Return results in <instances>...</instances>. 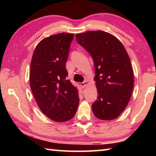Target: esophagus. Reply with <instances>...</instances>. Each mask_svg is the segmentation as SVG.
<instances>
[{
	"mask_svg": "<svg viewBox=\"0 0 156 156\" xmlns=\"http://www.w3.org/2000/svg\"><path fill=\"white\" fill-rule=\"evenodd\" d=\"M80 85V87H81L82 88H84V87L86 86V83H85V82H83V83H81Z\"/></svg>",
	"mask_w": 156,
	"mask_h": 156,
	"instance_id": "obj_1",
	"label": "esophagus"
}]
</instances>
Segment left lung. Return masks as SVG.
I'll return each instance as SVG.
<instances>
[{
    "instance_id": "obj_1",
    "label": "left lung",
    "mask_w": 156,
    "mask_h": 156,
    "mask_svg": "<svg viewBox=\"0 0 156 156\" xmlns=\"http://www.w3.org/2000/svg\"><path fill=\"white\" fill-rule=\"evenodd\" d=\"M78 44L94 60L97 100L91 105L96 118L112 120L127 106L133 88L131 61L121 42L102 31H89L76 35Z\"/></svg>"
}]
</instances>
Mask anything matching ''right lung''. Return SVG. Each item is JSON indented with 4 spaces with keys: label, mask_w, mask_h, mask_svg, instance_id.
I'll return each mask as SVG.
<instances>
[{
    "label": "right lung",
    "mask_w": 156,
    "mask_h": 156,
    "mask_svg": "<svg viewBox=\"0 0 156 156\" xmlns=\"http://www.w3.org/2000/svg\"><path fill=\"white\" fill-rule=\"evenodd\" d=\"M73 34L50 36L34 50L30 67V87L39 108L56 122H65L76 114L79 104L77 89L66 70Z\"/></svg>",
    "instance_id": "right-lung-1"
}]
</instances>
